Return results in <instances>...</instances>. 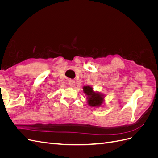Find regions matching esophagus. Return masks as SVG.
<instances>
[{"mask_svg": "<svg viewBox=\"0 0 158 158\" xmlns=\"http://www.w3.org/2000/svg\"><path fill=\"white\" fill-rule=\"evenodd\" d=\"M69 85L70 87H74L75 85V81L74 80H69Z\"/></svg>", "mask_w": 158, "mask_h": 158, "instance_id": "esophagus-1", "label": "esophagus"}]
</instances>
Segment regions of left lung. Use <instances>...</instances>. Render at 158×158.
<instances>
[{
	"label": "left lung",
	"mask_w": 158,
	"mask_h": 158,
	"mask_svg": "<svg viewBox=\"0 0 158 158\" xmlns=\"http://www.w3.org/2000/svg\"><path fill=\"white\" fill-rule=\"evenodd\" d=\"M83 92L87 97L88 104L90 107H99L102 106L105 102L104 95L98 92H95L92 87L85 85L83 87Z\"/></svg>",
	"instance_id": "8db88e82"
}]
</instances>
